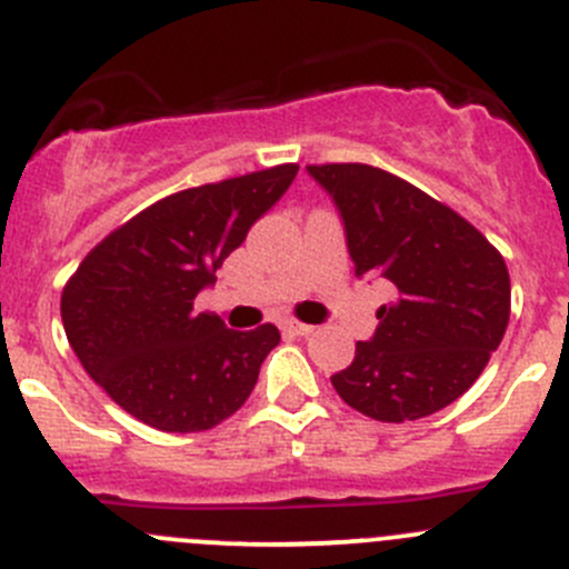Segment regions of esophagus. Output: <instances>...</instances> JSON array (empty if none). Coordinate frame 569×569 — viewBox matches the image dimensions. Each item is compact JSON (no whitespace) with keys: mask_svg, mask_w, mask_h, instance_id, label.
Here are the masks:
<instances>
[{"mask_svg":"<svg viewBox=\"0 0 569 569\" xmlns=\"http://www.w3.org/2000/svg\"><path fill=\"white\" fill-rule=\"evenodd\" d=\"M283 328L289 330V333H295V336H308V333H313V325L297 322V319H286Z\"/></svg>","mask_w":569,"mask_h":569,"instance_id":"1","label":"esophagus"}]
</instances>
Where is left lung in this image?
<instances>
[{
    "mask_svg": "<svg viewBox=\"0 0 569 569\" xmlns=\"http://www.w3.org/2000/svg\"><path fill=\"white\" fill-rule=\"evenodd\" d=\"M308 174L333 197L356 274L395 289L378 328L330 378L341 400L378 422L442 411L478 380L511 313L503 256L465 217L369 163Z\"/></svg>",
    "mask_w": 569,
    "mask_h": 569,
    "instance_id": "left-lung-1",
    "label": "left lung"
}]
</instances>
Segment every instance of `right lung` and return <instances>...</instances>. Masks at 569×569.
Here are the masks:
<instances>
[{"label":"right lung","instance_id":"obj_1","mask_svg":"<svg viewBox=\"0 0 569 569\" xmlns=\"http://www.w3.org/2000/svg\"><path fill=\"white\" fill-rule=\"evenodd\" d=\"M297 169L280 163L163 197L82 258L60 297L66 339L127 413L158 431L200 433L244 406L280 330H230L194 300Z\"/></svg>","mask_w":569,"mask_h":569}]
</instances>
